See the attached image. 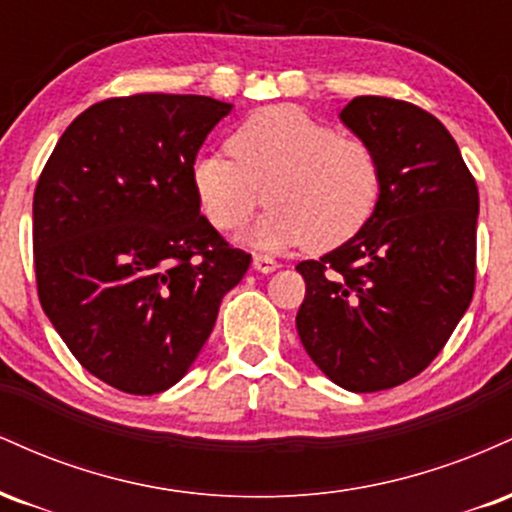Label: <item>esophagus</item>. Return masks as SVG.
<instances>
[{
	"label": "esophagus",
	"instance_id": "1",
	"mask_svg": "<svg viewBox=\"0 0 512 512\" xmlns=\"http://www.w3.org/2000/svg\"><path fill=\"white\" fill-rule=\"evenodd\" d=\"M252 267H255L257 272L269 274V272H274V269H279V262L272 260V257H269V255H257L255 260H252Z\"/></svg>",
	"mask_w": 512,
	"mask_h": 512
}]
</instances>
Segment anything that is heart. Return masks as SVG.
Wrapping results in <instances>:
<instances>
[{
	"instance_id": "obj_1",
	"label": "heart",
	"mask_w": 512,
	"mask_h": 512,
	"mask_svg": "<svg viewBox=\"0 0 512 512\" xmlns=\"http://www.w3.org/2000/svg\"><path fill=\"white\" fill-rule=\"evenodd\" d=\"M228 150L202 151L192 185L221 231L243 228L267 199L272 209L248 236L255 248L332 250L361 231L378 204L383 175L373 146L293 105L252 113Z\"/></svg>"
}]
</instances>
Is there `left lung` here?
Instances as JSON below:
<instances>
[{"label":"left lung","instance_id":"1","mask_svg":"<svg viewBox=\"0 0 512 512\" xmlns=\"http://www.w3.org/2000/svg\"><path fill=\"white\" fill-rule=\"evenodd\" d=\"M342 122L373 146L380 197L354 238L305 260L298 337L349 392L390 390L440 354L477 281V180L419 105L358 96Z\"/></svg>","mask_w":512,"mask_h":512}]
</instances>
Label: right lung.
Listing matches in <instances>:
<instances>
[{"label":"right lung","instance_id":"right-lung-1","mask_svg":"<svg viewBox=\"0 0 512 512\" xmlns=\"http://www.w3.org/2000/svg\"><path fill=\"white\" fill-rule=\"evenodd\" d=\"M231 103L137 93L64 129L33 195L38 298L76 361L129 395L190 370L252 257L199 214L192 166Z\"/></svg>","mask_w":512,"mask_h":512}]
</instances>
